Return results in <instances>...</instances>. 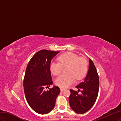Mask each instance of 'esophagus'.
Segmentation results:
<instances>
[{
  "instance_id": "1",
  "label": "esophagus",
  "mask_w": 121,
  "mask_h": 121,
  "mask_svg": "<svg viewBox=\"0 0 121 121\" xmlns=\"http://www.w3.org/2000/svg\"><path fill=\"white\" fill-rule=\"evenodd\" d=\"M60 90H61V92H63V91L65 90V89L62 88H60Z\"/></svg>"
}]
</instances>
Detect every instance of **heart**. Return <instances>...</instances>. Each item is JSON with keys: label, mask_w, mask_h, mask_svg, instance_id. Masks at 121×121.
<instances>
[{"label": "heart", "mask_w": 121, "mask_h": 121, "mask_svg": "<svg viewBox=\"0 0 121 121\" xmlns=\"http://www.w3.org/2000/svg\"><path fill=\"white\" fill-rule=\"evenodd\" d=\"M66 74H60L55 80V84L61 88L68 87L73 83L74 78L78 81L86 75L88 70V62L83 57L77 54L67 53L59 58V61H52L50 64L51 73L59 75L63 67H66Z\"/></svg>", "instance_id": "1"}]
</instances>
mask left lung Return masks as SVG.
I'll return each mask as SVG.
<instances>
[{"instance_id": "1", "label": "left lung", "mask_w": 121, "mask_h": 121, "mask_svg": "<svg viewBox=\"0 0 121 121\" xmlns=\"http://www.w3.org/2000/svg\"><path fill=\"white\" fill-rule=\"evenodd\" d=\"M78 92L70 90L69 102L72 109L78 113H84L90 109L97 99L99 80L97 70L94 63L89 58V67L84 81L75 87ZM80 91L81 93H78Z\"/></svg>"}]
</instances>
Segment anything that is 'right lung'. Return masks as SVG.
<instances>
[{
	"mask_svg": "<svg viewBox=\"0 0 121 121\" xmlns=\"http://www.w3.org/2000/svg\"><path fill=\"white\" fill-rule=\"evenodd\" d=\"M59 52L40 50L34 55L27 66L24 76V91L26 100L34 111L39 114H46L54 108L56 98L60 90L53 86L50 70L52 59Z\"/></svg>",
	"mask_w": 121,
	"mask_h": 121,
	"instance_id": "1",
	"label": "right lung"
}]
</instances>
